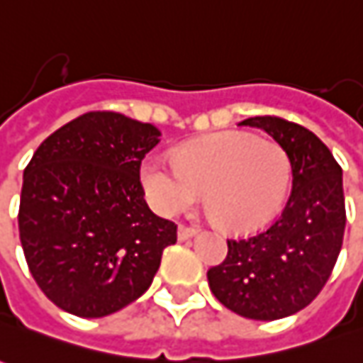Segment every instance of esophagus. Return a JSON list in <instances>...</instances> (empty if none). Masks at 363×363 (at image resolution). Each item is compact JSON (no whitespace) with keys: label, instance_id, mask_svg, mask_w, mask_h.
Returning a JSON list of instances; mask_svg holds the SVG:
<instances>
[{"label":"esophagus","instance_id":"1","mask_svg":"<svg viewBox=\"0 0 363 363\" xmlns=\"http://www.w3.org/2000/svg\"><path fill=\"white\" fill-rule=\"evenodd\" d=\"M179 240H189V238H192L194 234H196V230L194 228H191V226H179Z\"/></svg>","mask_w":363,"mask_h":363}]
</instances>
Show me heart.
<instances>
[{"label":"heart","mask_w":363,"mask_h":363,"mask_svg":"<svg viewBox=\"0 0 363 363\" xmlns=\"http://www.w3.org/2000/svg\"><path fill=\"white\" fill-rule=\"evenodd\" d=\"M292 164L274 140L250 133H214L186 143L174 157H149L140 181L162 216L189 208L202 191L204 204L230 233L262 228L282 208Z\"/></svg>","instance_id":"heart-1"}]
</instances>
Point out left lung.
Here are the masks:
<instances>
[{"mask_svg": "<svg viewBox=\"0 0 363 363\" xmlns=\"http://www.w3.org/2000/svg\"><path fill=\"white\" fill-rule=\"evenodd\" d=\"M238 125L266 130L292 164V192L266 230L228 240L223 264L208 270L216 300L238 316L280 320L310 304L334 270L346 228L342 169L312 130L278 117Z\"/></svg>", "mask_w": 363, "mask_h": 363, "instance_id": "8db88e82", "label": "left lung"}]
</instances>
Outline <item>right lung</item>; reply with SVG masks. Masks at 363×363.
Listing matches in <instances>:
<instances>
[{
	"label": "right lung",
	"mask_w": 363,
	"mask_h": 363,
	"mask_svg": "<svg viewBox=\"0 0 363 363\" xmlns=\"http://www.w3.org/2000/svg\"><path fill=\"white\" fill-rule=\"evenodd\" d=\"M161 140L150 123L97 111L49 135L23 171L19 238L43 294L103 318L149 290L177 224L143 199L140 161Z\"/></svg>",
	"instance_id": "right-lung-1"
}]
</instances>
